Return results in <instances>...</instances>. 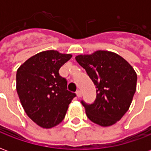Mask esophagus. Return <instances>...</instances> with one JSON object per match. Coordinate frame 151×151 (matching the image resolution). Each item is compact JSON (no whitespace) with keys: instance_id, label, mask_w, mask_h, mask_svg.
<instances>
[{"instance_id":"1","label":"esophagus","mask_w":151,"mask_h":151,"mask_svg":"<svg viewBox=\"0 0 151 151\" xmlns=\"http://www.w3.org/2000/svg\"><path fill=\"white\" fill-rule=\"evenodd\" d=\"M76 94H77V96L78 97V98H80L81 96H82V92H81V91H77V92H76Z\"/></svg>"}]
</instances>
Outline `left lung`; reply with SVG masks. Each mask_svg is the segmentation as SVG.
Here are the masks:
<instances>
[{"mask_svg":"<svg viewBox=\"0 0 151 151\" xmlns=\"http://www.w3.org/2000/svg\"><path fill=\"white\" fill-rule=\"evenodd\" d=\"M75 58L96 88L93 104L81 101L89 120L103 127L116 123L132 103L136 91V72L123 57L108 51L100 50Z\"/></svg>","mask_w":151,"mask_h":151,"instance_id":"1","label":"left lung"}]
</instances>
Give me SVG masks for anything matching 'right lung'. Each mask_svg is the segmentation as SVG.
I'll return each instance as SVG.
<instances>
[{
    "mask_svg": "<svg viewBox=\"0 0 151 151\" xmlns=\"http://www.w3.org/2000/svg\"><path fill=\"white\" fill-rule=\"evenodd\" d=\"M72 57L49 50L25 61L17 71L16 88L22 108L42 128L59 124L76 96L67 89V80L59 74L61 66Z\"/></svg>",
    "mask_w": 151,
    "mask_h": 151,
    "instance_id": "right-lung-1",
    "label": "right lung"
}]
</instances>
